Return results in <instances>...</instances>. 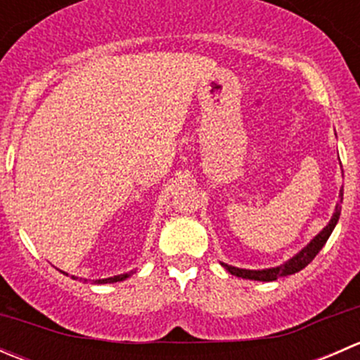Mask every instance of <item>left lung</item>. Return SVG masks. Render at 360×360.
<instances>
[{
  "mask_svg": "<svg viewBox=\"0 0 360 360\" xmlns=\"http://www.w3.org/2000/svg\"><path fill=\"white\" fill-rule=\"evenodd\" d=\"M341 200H343V191H340V202ZM340 212H341V207L338 205L328 226H326L324 230H322L321 233H319L317 237L307 245V248L301 250L300 254H296L292 259H289L288 263L282 264V266L268 268V270H242V268L230 266V264H223V266L226 268L231 275H237V277H242V278H249V281H261V282H271V281H277V278L281 277H288V275L296 274V271L303 270V268L307 266L315 256H317L319 250L324 248L329 235H331L333 230H335L338 219H340Z\"/></svg>",
  "mask_w": 360,
  "mask_h": 360,
  "instance_id": "obj_1",
  "label": "left lung"
}]
</instances>
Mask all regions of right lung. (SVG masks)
Segmentation results:
<instances>
[{
  "label": "right lung",
  "mask_w": 360,
  "mask_h": 360,
  "mask_svg": "<svg viewBox=\"0 0 360 360\" xmlns=\"http://www.w3.org/2000/svg\"><path fill=\"white\" fill-rule=\"evenodd\" d=\"M68 275V274H66ZM127 277H130V274H123V275H116V277H110V278H99V281H96L97 284H108V282H120V281H125ZM75 278V277H72Z\"/></svg>",
  "instance_id": "1"
}]
</instances>
